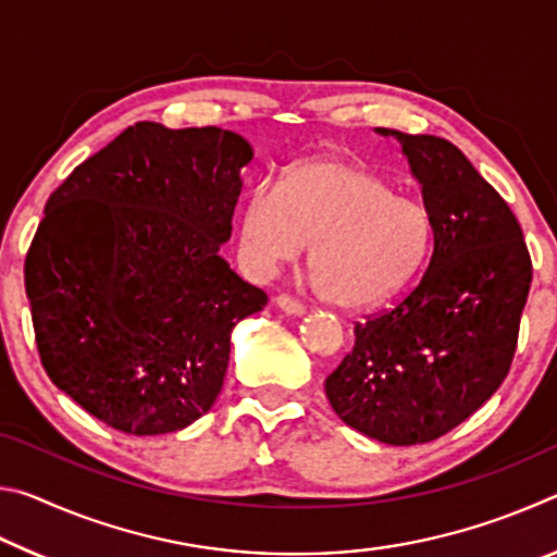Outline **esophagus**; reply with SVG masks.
Instances as JSON below:
<instances>
[{
  "instance_id": "obj_1",
  "label": "esophagus",
  "mask_w": 557,
  "mask_h": 557,
  "mask_svg": "<svg viewBox=\"0 0 557 557\" xmlns=\"http://www.w3.org/2000/svg\"><path fill=\"white\" fill-rule=\"evenodd\" d=\"M275 301H277V307L282 309V312H287V314H305V305H301V301L295 299L292 295H277Z\"/></svg>"
}]
</instances>
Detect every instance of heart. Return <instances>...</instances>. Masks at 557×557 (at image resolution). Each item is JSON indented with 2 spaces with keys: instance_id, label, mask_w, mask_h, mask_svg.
I'll return each instance as SVG.
<instances>
[{
  "instance_id": "obj_1",
  "label": "heart",
  "mask_w": 557,
  "mask_h": 557,
  "mask_svg": "<svg viewBox=\"0 0 557 557\" xmlns=\"http://www.w3.org/2000/svg\"><path fill=\"white\" fill-rule=\"evenodd\" d=\"M243 245L252 265L275 270L312 245L309 270L336 305H381L418 277L435 243L425 201L395 194L388 176L348 159H312L260 186L245 206Z\"/></svg>"
}]
</instances>
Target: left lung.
<instances>
[{
    "instance_id": "1",
    "label": "left lung",
    "mask_w": 557,
    "mask_h": 557,
    "mask_svg": "<svg viewBox=\"0 0 557 557\" xmlns=\"http://www.w3.org/2000/svg\"><path fill=\"white\" fill-rule=\"evenodd\" d=\"M398 137L435 219L425 275L398 305L354 326L324 391L348 428L425 445L492 398L511 369L533 265L496 188L442 137Z\"/></svg>"
}]
</instances>
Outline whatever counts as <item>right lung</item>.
<instances>
[{"mask_svg":"<svg viewBox=\"0 0 557 557\" xmlns=\"http://www.w3.org/2000/svg\"><path fill=\"white\" fill-rule=\"evenodd\" d=\"M252 149L221 127L137 122L46 201L24 262L44 371L127 435L219 398L233 326L268 295L221 258Z\"/></svg>","mask_w":557,"mask_h":557,"instance_id":"right-lung-1","label":"right lung"}]
</instances>
